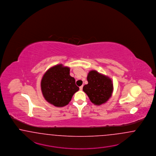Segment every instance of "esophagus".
I'll list each match as a JSON object with an SVG mask.
<instances>
[{"label":"esophagus","mask_w":156,"mask_h":156,"mask_svg":"<svg viewBox=\"0 0 156 156\" xmlns=\"http://www.w3.org/2000/svg\"><path fill=\"white\" fill-rule=\"evenodd\" d=\"M83 86H80V87H79V88H80V90H83Z\"/></svg>","instance_id":"1"}]
</instances>
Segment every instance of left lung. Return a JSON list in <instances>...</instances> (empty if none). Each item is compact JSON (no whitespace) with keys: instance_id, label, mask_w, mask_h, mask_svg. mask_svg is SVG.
I'll use <instances>...</instances> for the list:
<instances>
[{"instance_id":"8db88e82","label":"left lung","mask_w":156,"mask_h":156,"mask_svg":"<svg viewBox=\"0 0 156 156\" xmlns=\"http://www.w3.org/2000/svg\"><path fill=\"white\" fill-rule=\"evenodd\" d=\"M87 79L88 84L84 86L83 90L88 95L90 101L96 105L107 101L114 89L111 79L96 70L90 71Z\"/></svg>"}]
</instances>
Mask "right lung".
Listing matches in <instances>:
<instances>
[{"instance_id": "1", "label": "right lung", "mask_w": 156, "mask_h": 156, "mask_svg": "<svg viewBox=\"0 0 156 156\" xmlns=\"http://www.w3.org/2000/svg\"><path fill=\"white\" fill-rule=\"evenodd\" d=\"M42 93L45 99L55 107L68 105L79 88L75 79L70 76V68L62 64L49 68L41 81Z\"/></svg>"}]
</instances>
